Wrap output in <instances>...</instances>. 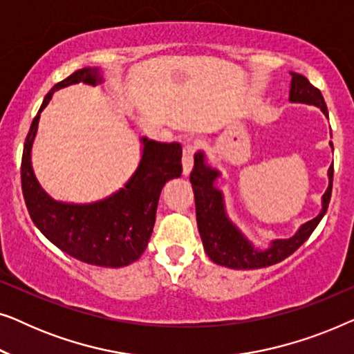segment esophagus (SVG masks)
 I'll use <instances>...</instances> for the list:
<instances>
[{
    "instance_id": "34e87169",
    "label": "esophagus",
    "mask_w": 354,
    "mask_h": 354,
    "mask_svg": "<svg viewBox=\"0 0 354 354\" xmlns=\"http://www.w3.org/2000/svg\"><path fill=\"white\" fill-rule=\"evenodd\" d=\"M182 166H183V176H190L193 167V147L190 143L183 147V156H182Z\"/></svg>"
}]
</instances>
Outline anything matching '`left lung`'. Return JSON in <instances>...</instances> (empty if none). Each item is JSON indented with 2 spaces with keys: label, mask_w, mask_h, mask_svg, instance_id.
Returning <instances> with one entry per match:
<instances>
[{
  "label": "left lung",
  "mask_w": 354,
  "mask_h": 354,
  "mask_svg": "<svg viewBox=\"0 0 354 354\" xmlns=\"http://www.w3.org/2000/svg\"><path fill=\"white\" fill-rule=\"evenodd\" d=\"M290 96L292 103H304L316 106L328 118V111L324 96L306 77L297 72H290ZM333 151V145L330 142ZM328 187L322 195V209L314 219L308 221L295 232L290 239H277L270 241L269 248L259 250L241 234V230L229 219L225 211L224 193L216 187L221 172L207 164L205 151L195 154V166L190 174L196 206V222L206 254L212 263L230 269H259L277 264L295 253L309 239L319 222L327 212L332 196L333 164L328 167Z\"/></svg>",
  "instance_id": "left-lung-1"
}]
</instances>
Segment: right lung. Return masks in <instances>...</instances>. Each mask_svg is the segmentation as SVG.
<instances>
[{"instance_id":"1","label":"right lung","mask_w":354,"mask_h":354,"mask_svg":"<svg viewBox=\"0 0 354 354\" xmlns=\"http://www.w3.org/2000/svg\"><path fill=\"white\" fill-rule=\"evenodd\" d=\"M101 82L103 75L98 67H84L48 91L24 143L22 193L33 224L53 245L82 263L124 268L147 250L162 187L180 177V143H159L143 137L140 140L142 159L125 185L104 200L85 205L53 200L38 183L32 167L38 120L53 93L74 84L96 85Z\"/></svg>"}]
</instances>
